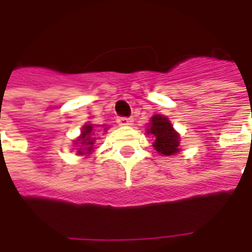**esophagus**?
<instances>
[{
	"label": "esophagus",
	"instance_id": "esophagus-1",
	"mask_svg": "<svg viewBox=\"0 0 252 252\" xmlns=\"http://www.w3.org/2000/svg\"><path fill=\"white\" fill-rule=\"evenodd\" d=\"M118 125L119 126H131L133 125V119L131 118H119L118 119Z\"/></svg>",
	"mask_w": 252,
	"mask_h": 252
}]
</instances>
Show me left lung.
I'll list each match as a JSON object with an SVG mask.
<instances>
[{
  "instance_id": "obj_1",
  "label": "left lung",
  "mask_w": 252,
  "mask_h": 252,
  "mask_svg": "<svg viewBox=\"0 0 252 252\" xmlns=\"http://www.w3.org/2000/svg\"><path fill=\"white\" fill-rule=\"evenodd\" d=\"M147 134H153L154 143L153 147L158 154L164 156H175L179 153L181 136L172 126V123L164 115L151 116L150 123L147 126Z\"/></svg>"
}]
</instances>
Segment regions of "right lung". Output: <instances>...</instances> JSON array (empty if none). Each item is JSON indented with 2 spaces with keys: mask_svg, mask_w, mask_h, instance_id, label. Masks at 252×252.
<instances>
[{
  "mask_svg": "<svg viewBox=\"0 0 252 252\" xmlns=\"http://www.w3.org/2000/svg\"><path fill=\"white\" fill-rule=\"evenodd\" d=\"M103 127L102 130L106 131L109 127H105V125H91V123H85L81 127V134L74 140V144L77 147V156H90L94 151V144H95V133L96 129Z\"/></svg>",
  "mask_w": 252,
  "mask_h": 252,
  "instance_id": "right-lung-1",
  "label": "right lung"
}]
</instances>
